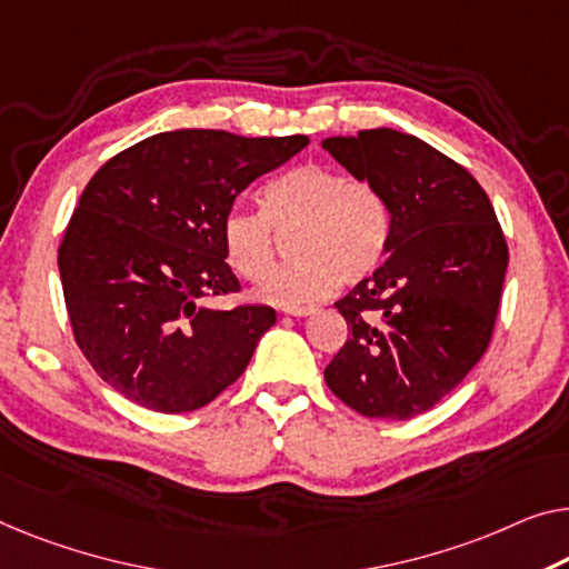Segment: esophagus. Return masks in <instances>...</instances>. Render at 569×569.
<instances>
[{
	"label": "esophagus",
	"instance_id": "obj_1",
	"mask_svg": "<svg viewBox=\"0 0 569 569\" xmlns=\"http://www.w3.org/2000/svg\"><path fill=\"white\" fill-rule=\"evenodd\" d=\"M317 309L313 307H286L283 313L286 317H309V313H313Z\"/></svg>",
	"mask_w": 569,
	"mask_h": 569
}]
</instances>
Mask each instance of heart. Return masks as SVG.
Segmentation results:
<instances>
[{
	"instance_id": "heart-1",
	"label": "heart",
	"mask_w": 569,
	"mask_h": 569,
	"mask_svg": "<svg viewBox=\"0 0 569 569\" xmlns=\"http://www.w3.org/2000/svg\"><path fill=\"white\" fill-rule=\"evenodd\" d=\"M262 211L232 209L222 222L227 262L244 281H260L272 264L273 229L299 223L297 258L258 288L262 301L301 307L332 296L339 283H358L386 258L391 211L370 183L350 181L327 166H301L270 181Z\"/></svg>"
}]
</instances>
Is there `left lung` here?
Returning a JSON list of instances; mask_svg holds the SVG:
<instances>
[{
  "mask_svg": "<svg viewBox=\"0 0 569 569\" xmlns=\"http://www.w3.org/2000/svg\"><path fill=\"white\" fill-rule=\"evenodd\" d=\"M321 148L391 211L383 266L335 303L350 337L325 380L362 417H419L462 383L493 335L501 224L480 183L417 134L376 127Z\"/></svg>",
  "mask_w": 569,
  "mask_h": 569,
  "instance_id": "left-lung-1",
  "label": "left lung"
}]
</instances>
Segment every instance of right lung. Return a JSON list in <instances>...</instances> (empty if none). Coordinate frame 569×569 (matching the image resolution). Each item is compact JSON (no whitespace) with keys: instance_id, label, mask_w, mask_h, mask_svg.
I'll return each mask as SVG.
<instances>
[{"instance_id":"obj_1","label":"right lung","mask_w":569,"mask_h":569,"mask_svg":"<svg viewBox=\"0 0 569 569\" xmlns=\"http://www.w3.org/2000/svg\"><path fill=\"white\" fill-rule=\"evenodd\" d=\"M307 146V134L171 130L99 168L58 270L76 342L109 388L142 409L183 413L242 376L276 311L207 303L240 288L222 222L252 181Z\"/></svg>"}]
</instances>
